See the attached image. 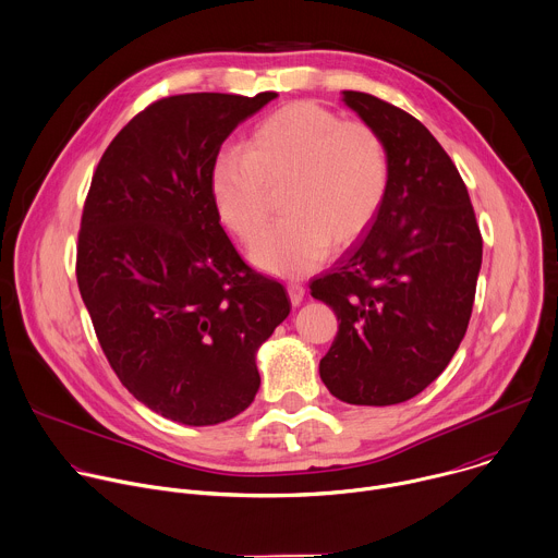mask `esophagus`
Returning <instances> with one entry per match:
<instances>
[{
    "instance_id": "1",
    "label": "esophagus",
    "mask_w": 558,
    "mask_h": 558,
    "mask_svg": "<svg viewBox=\"0 0 558 558\" xmlns=\"http://www.w3.org/2000/svg\"><path fill=\"white\" fill-rule=\"evenodd\" d=\"M287 291H289V298H291V304L298 306L304 298V284L302 282H289L287 284Z\"/></svg>"
}]
</instances>
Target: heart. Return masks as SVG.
<instances>
[{
    "mask_svg": "<svg viewBox=\"0 0 558 558\" xmlns=\"http://www.w3.org/2000/svg\"><path fill=\"white\" fill-rule=\"evenodd\" d=\"M390 174V150L375 126L302 100L265 116L245 148L219 150L210 195L221 223L250 245L267 226L269 189L287 183V219L254 245L252 263L298 278L322 265L330 243L348 247L369 230L388 199Z\"/></svg>",
    "mask_w": 558,
    "mask_h": 558,
    "instance_id": "obj_1",
    "label": "heart"
}]
</instances>
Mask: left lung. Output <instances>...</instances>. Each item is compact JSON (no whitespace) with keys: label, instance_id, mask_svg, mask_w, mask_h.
Wrapping results in <instances>:
<instances>
[{"label":"left lung","instance_id":"8db88e82","mask_svg":"<svg viewBox=\"0 0 558 558\" xmlns=\"http://www.w3.org/2000/svg\"><path fill=\"white\" fill-rule=\"evenodd\" d=\"M341 94L386 140L392 174L375 223L311 282L339 322L319 377L343 403L397 405L442 375L466 332L482 234L456 163L427 126L377 96Z\"/></svg>","mask_w":558,"mask_h":558}]
</instances>
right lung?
Returning a JSON list of instances; mask_svg holds the SVG:
<instances>
[{"label": "right lung", "mask_w": 558, "mask_h": 558, "mask_svg": "<svg viewBox=\"0 0 558 558\" xmlns=\"http://www.w3.org/2000/svg\"><path fill=\"white\" fill-rule=\"evenodd\" d=\"M276 96L161 98L111 140L92 177L81 298L120 384L181 425H217L252 405L256 350L291 311L287 289L234 250L210 195L221 144Z\"/></svg>", "instance_id": "obj_1"}]
</instances>
